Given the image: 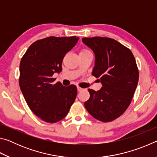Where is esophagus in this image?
<instances>
[{
    "label": "esophagus",
    "instance_id": "34e87169",
    "mask_svg": "<svg viewBox=\"0 0 157 157\" xmlns=\"http://www.w3.org/2000/svg\"><path fill=\"white\" fill-rule=\"evenodd\" d=\"M78 91H82V90H83L84 89H82V88H81V87H79V86H78Z\"/></svg>",
    "mask_w": 157,
    "mask_h": 157
}]
</instances>
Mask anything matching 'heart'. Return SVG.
<instances>
[{
    "label": "heart",
    "mask_w": 157,
    "mask_h": 157,
    "mask_svg": "<svg viewBox=\"0 0 157 157\" xmlns=\"http://www.w3.org/2000/svg\"><path fill=\"white\" fill-rule=\"evenodd\" d=\"M86 51H88V50H82L81 52H86Z\"/></svg>",
    "instance_id": "1"
}]
</instances>
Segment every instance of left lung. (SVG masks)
<instances>
[{
  "instance_id": "1",
  "label": "left lung",
  "mask_w": 157,
  "mask_h": 157,
  "mask_svg": "<svg viewBox=\"0 0 157 157\" xmlns=\"http://www.w3.org/2000/svg\"><path fill=\"white\" fill-rule=\"evenodd\" d=\"M82 42L95 54L92 75L99 78V91L89 89L84 107L98 121L110 122L123 114L131 103L139 82V70L131 50L115 39L95 36Z\"/></svg>"
}]
</instances>
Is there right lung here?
I'll return each mask as SVG.
<instances>
[{
    "label": "right lung",
    "instance_id": "1",
    "mask_svg": "<svg viewBox=\"0 0 157 157\" xmlns=\"http://www.w3.org/2000/svg\"><path fill=\"white\" fill-rule=\"evenodd\" d=\"M79 37L49 36L30 45L20 63L19 86L31 111L45 122L65 118L77 96L75 85L63 86L53 74L62 70L63 57Z\"/></svg>",
    "mask_w": 157,
    "mask_h": 157
}]
</instances>
